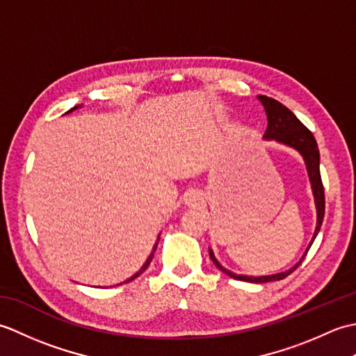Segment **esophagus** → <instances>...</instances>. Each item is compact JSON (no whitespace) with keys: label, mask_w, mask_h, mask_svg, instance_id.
<instances>
[{"label":"esophagus","mask_w":356,"mask_h":356,"mask_svg":"<svg viewBox=\"0 0 356 356\" xmlns=\"http://www.w3.org/2000/svg\"><path fill=\"white\" fill-rule=\"evenodd\" d=\"M200 200H202V197H200V194L197 191H190V193L186 194V197H185L186 205H191V207L199 205Z\"/></svg>","instance_id":"1"}]
</instances>
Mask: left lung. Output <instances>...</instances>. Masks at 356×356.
<instances>
[{
  "mask_svg": "<svg viewBox=\"0 0 356 356\" xmlns=\"http://www.w3.org/2000/svg\"><path fill=\"white\" fill-rule=\"evenodd\" d=\"M259 101L263 104L264 111H266V118H268V128H266V131H264L263 139L277 140L278 143H283V145H286V147L297 149L305 159L309 180H311V185H312L315 207H316V228L314 232V237H312L311 243H309L305 255L301 257L300 261L295 264V266H292L291 269H287L284 272H280V274H274V275H261V277L237 275V274H234V272L225 269L222 264L217 261L213 249H209V257L218 269L223 270L226 275L240 280V282L269 283V282H277V280H283L287 275H291L292 272L300 266L301 261H303V259L309 251V248L312 246L315 237L318 236V232H320L326 203H324V188H323L321 174H320V151H318V145H316L314 134L309 131L307 128L300 122L298 118L295 116L289 108L284 107L283 104H280L278 101L272 99V97H268V96H259Z\"/></svg>",
  "mask_w": 356,
  "mask_h": 356,
  "instance_id": "8db88e82",
  "label": "left lung"
}]
</instances>
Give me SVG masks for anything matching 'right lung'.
I'll return each instance as SVG.
<instances>
[{
	"label": "right lung",
	"instance_id": "1",
	"mask_svg": "<svg viewBox=\"0 0 356 356\" xmlns=\"http://www.w3.org/2000/svg\"><path fill=\"white\" fill-rule=\"evenodd\" d=\"M79 107H81V105H79ZM79 107H78V105H76V107H73L72 110H69V111H67V113H70V111H73V110H76V108H79ZM157 241H159V238H157ZM156 248H157V243L154 245V248H153V252H151V254H149V257H148V259H147V261H145V263H143V266H142V268H140V269H139L138 272H136V274H134L133 277H130V278H128V280H125V282H124V283H128V282H131V280H134L136 277H139V275L142 274V272H143V270H145V269H147V268L149 266V263H151V260H153V255H154V251H156ZM120 284H122V283H120Z\"/></svg>",
	"mask_w": 356,
	"mask_h": 356
}]
</instances>
